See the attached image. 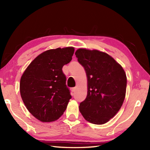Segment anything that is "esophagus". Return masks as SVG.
Listing matches in <instances>:
<instances>
[{
	"mask_svg": "<svg viewBox=\"0 0 150 150\" xmlns=\"http://www.w3.org/2000/svg\"><path fill=\"white\" fill-rule=\"evenodd\" d=\"M76 90V88H71V91L72 92H75Z\"/></svg>",
	"mask_w": 150,
	"mask_h": 150,
	"instance_id": "1",
	"label": "esophagus"
}]
</instances>
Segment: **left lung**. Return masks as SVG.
Returning a JSON list of instances; mask_svg holds the SVG:
<instances>
[{
    "mask_svg": "<svg viewBox=\"0 0 150 150\" xmlns=\"http://www.w3.org/2000/svg\"><path fill=\"white\" fill-rule=\"evenodd\" d=\"M75 55L88 79L87 97L80 103V112L91 123H106L119 111L125 98V71L113 58L100 51L81 48Z\"/></svg>",
    "mask_w": 150,
    "mask_h": 150,
    "instance_id": "1",
    "label": "left lung"
}]
</instances>
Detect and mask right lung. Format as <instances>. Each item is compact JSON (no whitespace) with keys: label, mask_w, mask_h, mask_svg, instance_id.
<instances>
[{"label":"right lung","mask_w":150,"mask_h":150,"mask_svg":"<svg viewBox=\"0 0 150 150\" xmlns=\"http://www.w3.org/2000/svg\"><path fill=\"white\" fill-rule=\"evenodd\" d=\"M74 47L47 50L38 55L22 74L20 93L28 110L43 122L62 115L71 98L62 67L71 61Z\"/></svg>","instance_id":"1"}]
</instances>
